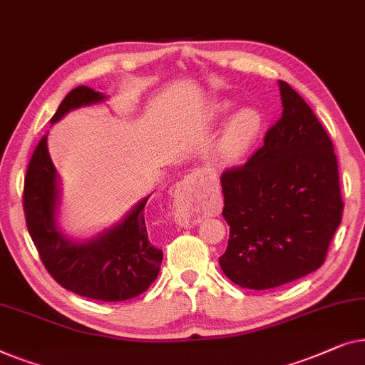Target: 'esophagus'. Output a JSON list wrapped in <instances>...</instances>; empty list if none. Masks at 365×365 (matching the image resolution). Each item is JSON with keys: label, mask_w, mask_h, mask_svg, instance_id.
Instances as JSON below:
<instances>
[{"label": "esophagus", "mask_w": 365, "mask_h": 365, "mask_svg": "<svg viewBox=\"0 0 365 365\" xmlns=\"http://www.w3.org/2000/svg\"><path fill=\"white\" fill-rule=\"evenodd\" d=\"M200 187V173H190L175 188V205L178 210V217L187 220L190 212L193 210V205L198 197Z\"/></svg>", "instance_id": "obj_1"}]
</instances>
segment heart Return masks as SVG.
Wrapping results in <instances>:
<instances>
[{
    "label": "heart",
    "mask_w": 365,
    "mask_h": 365,
    "mask_svg": "<svg viewBox=\"0 0 365 365\" xmlns=\"http://www.w3.org/2000/svg\"><path fill=\"white\" fill-rule=\"evenodd\" d=\"M230 101L215 102L210 109L213 119H222L232 110ZM261 129V117L255 109H241L230 117L218 138V152L228 160L240 158L253 145Z\"/></svg>",
    "instance_id": "obj_1"
}]
</instances>
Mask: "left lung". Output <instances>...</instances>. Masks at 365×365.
Segmentation results:
<instances>
[{
    "label": "left lung",
    "instance_id": "obj_1",
    "mask_svg": "<svg viewBox=\"0 0 365 365\" xmlns=\"http://www.w3.org/2000/svg\"><path fill=\"white\" fill-rule=\"evenodd\" d=\"M283 114L245 165L222 173L230 225L223 273L246 289H271L324 263L342 197L329 135L304 99L279 81Z\"/></svg>",
    "mask_w": 365,
    "mask_h": 365
}]
</instances>
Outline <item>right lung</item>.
<instances>
[{
	"mask_svg": "<svg viewBox=\"0 0 365 365\" xmlns=\"http://www.w3.org/2000/svg\"><path fill=\"white\" fill-rule=\"evenodd\" d=\"M104 99L102 92L91 87H76L61 102L51 124L63 119L69 110ZM147 200L148 197L140 200L112 228L91 240L74 241L61 232L56 222L59 182L46 135L34 148L24 177V217L46 269L66 289L97 301L132 299L157 279L163 255L148 240L143 217Z\"/></svg>",
	"mask_w": 365,
	"mask_h": 365,
	"instance_id": "add662e5",
	"label": "right lung"
}]
</instances>
